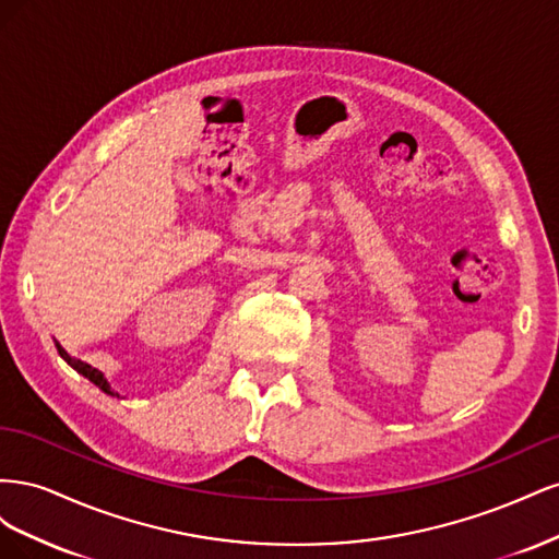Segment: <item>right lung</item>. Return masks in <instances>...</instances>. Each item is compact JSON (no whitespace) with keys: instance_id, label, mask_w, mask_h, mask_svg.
Returning <instances> with one entry per match:
<instances>
[{"instance_id":"obj_1","label":"right lung","mask_w":559,"mask_h":559,"mask_svg":"<svg viewBox=\"0 0 559 559\" xmlns=\"http://www.w3.org/2000/svg\"><path fill=\"white\" fill-rule=\"evenodd\" d=\"M56 347H58V354H60V357H62L67 364H70V366L76 370L79 376H83V378H86V380H91L95 386L103 389L105 394H109V396H118V394L114 392V389H111V384L107 382V378H105L103 370H97V368H93L91 364H83L81 359H74V357H70V354H67V352H64V349H62L58 343H56Z\"/></svg>"}]
</instances>
